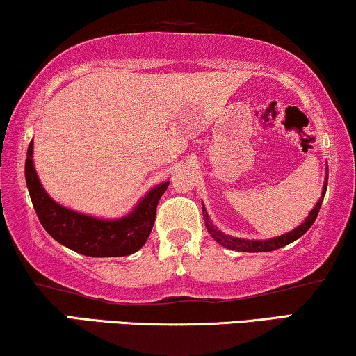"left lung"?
I'll list each match as a JSON object with an SVG mask.
<instances>
[{
	"instance_id": "left-lung-1",
	"label": "left lung",
	"mask_w": 356,
	"mask_h": 356,
	"mask_svg": "<svg viewBox=\"0 0 356 356\" xmlns=\"http://www.w3.org/2000/svg\"><path fill=\"white\" fill-rule=\"evenodd\" d=\"M327 185H328V175H327V179H325V185H323V191H322V196H320L318 203L314 206V209L310 211L309 216L299 227H296V229L287 232V234L284 236H279V238H272V239H266V241H249V239H238V238H231V236H226L222 234L221 231H218L216 227L213 226L211 219H209L208 213H206L204 209V204H203V218H204V225L208 227V232L211 234V238L216 241L218 244L225 245L227 249H232V251H241V252H269V251H275V249H280L284 248V245L293 243V241H297L300 238V236H304L307 231L310 229V226L314 225L315 219L318 216V211H320V206H322V201H323V196H325V191H327Z\"/></svg>"
}]
</instances>
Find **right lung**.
I'll return each instance as SVG.
<instances>
[{"mask_svg":"<svg viewBox=\"0 0 356 356\" xmlns=\"http://www.w3.org/2000/svg\"><path fill=\"white\" fill-rule=\"evenodd\" d=\"M26 185L44 229L65 248L89 257H120L138 251L155 225L156 206L170 181L161 183L140 201L129 216L104 221L57 204L39 183L33 165V142L24 165Z\"/></svg>","mask_w":356,"mask_h":356,"instance_id":"add662e5","label":"right lung"}]
</instances>
